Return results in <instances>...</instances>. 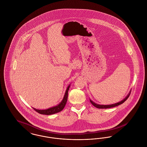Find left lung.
I'll use <instances>...</instances> for the list:
<instances>
[{
    "instance_id": "left-lung-1",
    "label": "left lung",
    "mask_w": 147,
    "mask_h": 147,
    "mask_svg": "<svg viewBox=\"0 0 147 147\" xmlns=\"http://www.w3.org/2000/svg\"><path fill=\"white\" fill-rule=\"evenodd\" d=\"M131 90H130V91L129 92V93L128 94V95H127L126 97L124 98L122 100H121V101H119V102H117V103L113 104H111V105H100V104H98L94 102V101H92L90 98V102H91L92 105H93V106H94L95 107H96L98 108V109H108V108H111V107H116V106H119V105L123 104V103L126 101V100L129 97V95H130V94H131Z\"/></svg>"
}]
</instances>
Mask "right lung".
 Here are the masks:
<instances>
[{
  "mask_svg": "<svg viewBox=\"0 0 147 147\" xmlns=\"http://www.w3.org/2000/svg\"><path fill=\"white\" fill-rule=\"evenodd\" d=\"M70 86V84L68 86V87H67V88L65 90L62 100L58 105L55 106H53L52 107L49 108L47 109H45V110H38V109H35V108H33V109L35 110L36 112H37L38 113H40V114L46 115H53V114H55L56 113L61 112L64 109V107H65V104L67 103V98H68V90L69 89Z\"/></svg>",
  "mask_w": 147,
  "mask_h": 147,
  "instance_id": "add662e5",
  "label": "right lung"
}]
</instances>
